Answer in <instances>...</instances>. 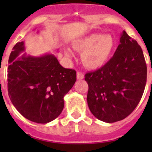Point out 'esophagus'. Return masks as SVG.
I'll use <instances>...</instances> for the list:
<instances>
[{"label":"esophagus","mask_w":152,"mask_h":152,"mask_svg":"<svg viewBox=\"0 0 152 152\" xmlns=\"http://www.w3.org/2000/svg\"><path fill=\"white\" fill-rule=\"evenodd\" d=\"M84 77H85V76H84V74L82 73V72H79V71L77 72V79H79V80H80V79H83Z\"/></svg>","instance_id":"1"}]
</instances>
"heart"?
<instances>
[{"mask_svg":"<svg viewBox=\"0 0 152 152\" xmlns=\"http://www.w3.org/2000/svg\"><path fill=\"white\" fill-rule=\"evenodd\" d=\"M75 50L82 53V61L87 68L98 69L105 65L110 59L115 48V41L110 35L93 34L73 43ZM69 56L70 50H66Z\"/></svg>","mask_w":152,"mask_h":152,"instance_id":"heart-1","label":"heart"}]
</instances>
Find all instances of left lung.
I'll return each mask as SVG.
<instances>
[{
  "label": "left lung",
  "mask_w": 152,
  "mask_h": 152,
  "mask_svg": "<svg viewBox=\"0 0 152 152\" xmlns=\"http://www.w3.org/2000/svg\"><path fill=\"white\" fill-rule=\"evenodd\" d=\"M85 76L89 87L87 104L93 115L107 123L123 120L139 104L146 84L141 47L124 31L113 57Z\"/></svg>",
  "instance_id": "8db88e82"
}]
</instances>
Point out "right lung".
Instances as JSON below:
<instances>
[{
  "label": "right lung",
  "mask_w": 152,
  "mask_h": 152,
  "mask_svg": "<svg viewBox=\"0 0 152 152\" xmlns=\"http://www.w3.org/2000/svg\"><path fill=\"white\" fill-rule=\"evenodd\" d=\"M24 49V42H18L9 58V96L26 118L47 124L62 113L64 96L76 82V72L62 67L50 53L18 56Z\"/></svg>",
  "instance_id": "add662e5"
}]
</instances>
